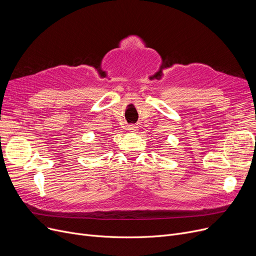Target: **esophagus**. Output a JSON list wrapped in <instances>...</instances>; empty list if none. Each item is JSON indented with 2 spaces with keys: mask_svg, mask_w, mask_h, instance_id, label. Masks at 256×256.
Wrapping results in <instances>:
<instances>
[{
  "mask_svg": "<svg viewBox=\"0 0 256 256\" xmlns=\"http://www.w3.org/2000/svg\"><path fill=\"white\" fill-rule=\"evenodd\" d=\"M138 129V127L136 125L131 124V125L128 126V131H129V132H136Z\"/></svg>",
  "mask_w": 256,
  "mask_h": 256,
  "instance_id": "34e87169",
  "label": "esophagus"
}]
</instances>
